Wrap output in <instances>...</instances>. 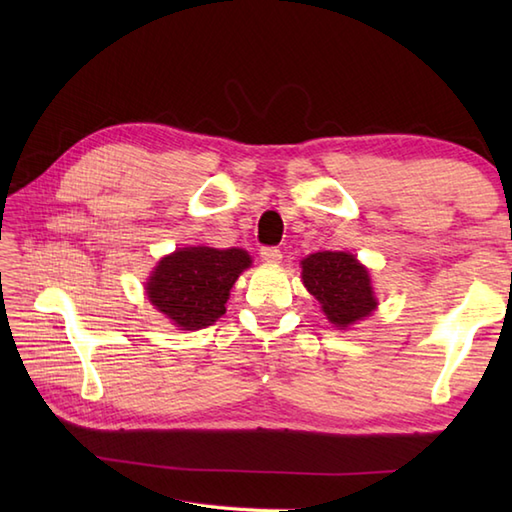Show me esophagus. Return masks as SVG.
Listing matches in <instances>:
<instances>
[{"label":"esophagus","mask_w":512,"mask_h":512,"mask_svg":"<svg viewBox=\"0 0 512 512\" xmlns=\"http://www.w3.org/2000/svg\"><path fill=\"white\" fill-rule=\"evenodd\" d=\"M262 259L266 264H279L281 262V250L277 246H264L262 248Z\"/></svg>","instance_id":"1"}]
</instances>
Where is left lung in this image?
I'll return each mask as SVG.
<instances>
[{
    "instance_id": "obj_1",
    "label": "left lung",
    "mask_w": 512,
    "mask_h": 512,
    "mask_svg": "<svg viewBox=\"0 0 512 512\" xmlns=\"http://www.w3.org/2000/svg\"><path fill=\"white\" fill-rule=\"evenodd\" d=\"M303 286L319 299L325 317L347 328L376 308L369 273L350 253H314L301 262Z\"/></svg>"
}]
</instances>
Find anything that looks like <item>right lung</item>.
Masks as SVG:
<instances>
[{
  "label": "right lung",
  "mask_w": 512,
  "mask_h": 512,
  "mask_svg": "<svg viewBox=\"0 0 512 512\" xmlns=\"http://www.w3.org/2000/svg\"><path fill=\"white\" fill-rule=\"evenodd\" d=\"M250 266L242 248H182L162 259L147 281V297L182 330H200L226 312L235 279Z\"/></svg>",
  "instance_id": "add662e5"
}]
</instances>
